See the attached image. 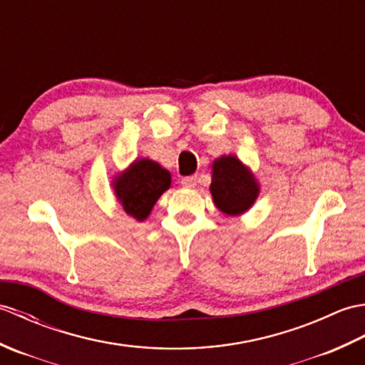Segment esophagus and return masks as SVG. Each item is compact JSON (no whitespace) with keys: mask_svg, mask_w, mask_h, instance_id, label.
<instances>
[{"mask_svg":"<svg viewBox=\"0 0 365 365\" xmlns=\"http://www.w3.org/2000/svg\"><path fill=\"white\" fill-rule=\"evenodd\" d=\"M196 183H197V177L196 175H190V177H183L182 178V185H183V187H187V188H195Z\"/></svg>","mask_w":365,"mask_h":365,"instance_id":"esophagus-1","label":"esophagus"}]
</instances>
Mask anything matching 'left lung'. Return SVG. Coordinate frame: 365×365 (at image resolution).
I'll list each match as a JSON object with an SVG mask.
<instances>
[{"instance_id":"left-lung-1","label":"left lung","mask_w":365,"mask_h":365,"mask_svg":"<svg viewBox=\"0 0 365 365\" xmlns=\"http://www.w3.org/2000/svg\"><path fill=\"white\" fill-rule=\"evenodd\" d=\"M210 192L222 213L235 216L250 208L259 195V185L234 155L213 163Z\"/></svg>"}]
</instances>
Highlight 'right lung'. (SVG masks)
<instances>
[{
  "instance_id": "add662e5",
  "label": "right lung",
  "mask_w": 365,
  "mask_h": 365,
  "mask_svg": "<svg viewBox=\"0 0 365 365\" xmlns=\"http://www.w3.org/2000/svg\"><path fill=\"white\" fill-rule=\"evenodd\" d=\"M170 187V174L152 160H138L114 180V190L128 215L138 221L149 216L158 197Z\"/></svg>"
}]
</instances>
